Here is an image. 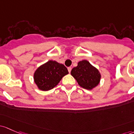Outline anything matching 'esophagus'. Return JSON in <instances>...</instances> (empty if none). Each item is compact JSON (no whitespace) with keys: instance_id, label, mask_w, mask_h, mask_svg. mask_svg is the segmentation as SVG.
<instances>
[{"instance_id":"1","label":"esophagus","mask_w":134,"mask_h":134,"mask_svg":"<svg viewBox=\"0 0 134 134\" xmlns=\"http://www.w3.org/2000/svg\"><path fill=\"white\" fill-rule=\"evenodd\" d=\"M67 69H68L69 72H71V70H72V67H69L68 68H67Z\"/></svg>"}]
</instances>
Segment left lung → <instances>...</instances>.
<instances>
[{
    "instance_id": "8db88e82",
    "label": "left lung",
    "mask_w": 134,
    "mask_h": 134,
    "mask_svg": "<svg viewBox=\"0 0 134 134\" xmlns=\"http://www.w3.org/2000/svg\"><path fill=\"white\" fill-rule=\"evenodd\" d=\"M71 73L79 85L85 89L91 90L100 81L99 72L87 60L80 62L78 66L72 69Z\"/></svg>"
}]
</instances>
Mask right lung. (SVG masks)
<instances>
[{
    "label": "right lung",
    "instance_id": "1",
    "mask_svg": "<svg viewBox=\"0 0 134 134\" xmlns=\"http://www.w3.org/2000/svg\"><path fill=\"white\" fill-rule=\"evenodd\" d=\"M68 73L64 65L50 60L37 69L34 74V80L40 90L49 91L57 85L63 76Z\"/></svg>",
    "mask_w": 134,
    "mask_h": 134
}]
</instances>
